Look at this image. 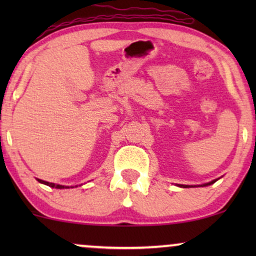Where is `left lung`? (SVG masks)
Returning a JSON list of instances; mask_svg holds the SVG:
<instances>
[{"label": "left lung", "instance_id": "8db88e82", "mask_svg": "<svg viewBox=\"0 0 256 256\" xmlns=\"http://www.w3.org/2000/svg\"><path fill=\"white\" fill-rule=\"evenodd\" d=\"M214 182H216V180H212V182H210V183L202 184V186H208V185H211V184H213V183H214ZM180 186H182V188H190V186H188V185H180Z\"/></svg>", "mask_w": 256, "mask_h": 256}]
</instances>
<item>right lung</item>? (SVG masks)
<instances>
[{"label": "right lung", "mask_w": 256, "mask_h": 256, "mask_svg": "<svg viewBox=\"0 0 256 256\" xmlns=\"http://www.w3.org/2000/svg\"><path fill=\"white\" fill-rule=\"evenodd\" d=\"M40 183L42 184H45L48 185V186H51V188H68V186H64V185H56L54 183H48V182H45V180H37Z\"/></svg>", "instance_id": "add662e5"}]
</instances>
